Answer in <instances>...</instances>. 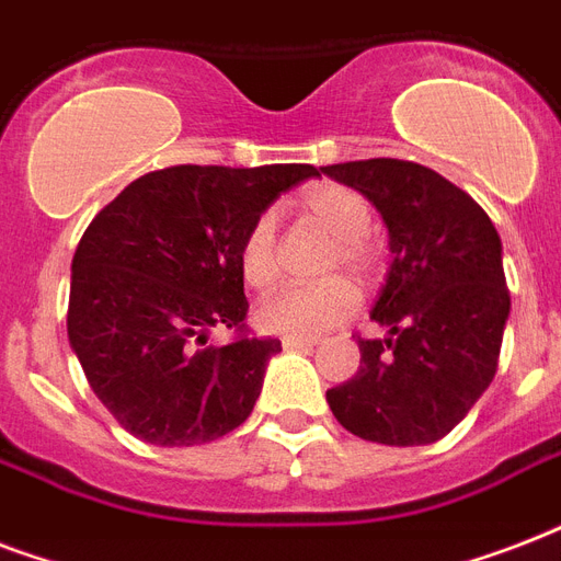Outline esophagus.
<instances>
[{"label": "esophagus", "instance_id": "1", "mask_svg": "<svg viewBox=\"0 0 561 561\" xmlns=\"http://www.w3.org/2000/svg\"><path fill=\"white\" fill-rule=\"evenodd\" d=\"M285 350H311L317 346V337H282Z\"/></svg>", "mask_w": 561, "mask_h": 561}]
</instances>
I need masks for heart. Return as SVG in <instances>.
<instances>
[{
    "label": "heart",
    "mask_w": 561,
    "mask_h": 561,
    "mask_svg": "<svg viewBox=\"0 0 561 561\" xmlns=\"http://www.w3.org/2000/svg\"><path fill=\"white\" fill-rule=\"evenodd\" d=\"M299 209L317 227L334 238L337 250L329 259V273L350 271L355 276H375L381 267V250L375 244L373 206L364 194L337 183H320L302 192ZM238 267L250 288L267 290L282 276L279 224L273 211L255 215L238 244ZM360 308L358 285L346 276L314 282V285H288L267 297L255 311L264 332L285 337H317L337 329Z\"/></svg>",
    "instance_id": "obj_1"
}]
</instances>
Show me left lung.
<instances>
[{"label":"left lung","mask_w":561,"mask_h":561,"mask_svg":"<svg viewBox=\"0 0 561 561\" xmlns=\"http://www.w3.org/2000/svg\"><path fill=\"white\" fill-rule=\"evenodd\" d=\"M323 174L373 201L392 253L369 314L390 334L358 337V373L325 392L329 408L369 443H436L497 373L510 317L501 236L471 194L419 162L378 157Z\"/></svg>","instance_id":"left-lung-1"}]
</instances>
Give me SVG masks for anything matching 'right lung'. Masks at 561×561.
Instances as JSON below:
<instances>
[{
	"label": "right lung",
	"instance_id": "obj_1",
	"mask_svg": "<svg viewBox=\"0 0 561 561\" xmlns=\"http://www.w3.org/2000/svg\"><path fill=\"white\" fill-rule=\"evenodd\" d=\"M314 165H171L134 180L92 218L72 259L66 332L118 425L151 445L236 431L282 352L244 325L238 244L255 215ZM237 337L209 347L205 332Z\"/></svg>",
	"mask_w": 561,
	"mask_h": 561
}]
</instances>
